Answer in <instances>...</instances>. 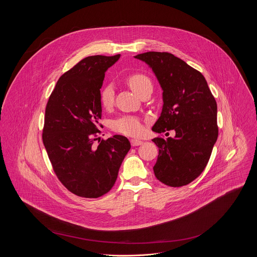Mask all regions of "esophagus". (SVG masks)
Returning <instances> with one entry per match:
<instances>
[{"instance_id":"esophagus-1","label":"esophagus","mask_w":257,"mask_h":257,"mask_svg":"<svg viewBox=\"0 0 257 257\" xmlns=\"http://www.w3.org/2000/svg\"><path fill=\"white\" fill-rule=\"evenodd\" d=\"M131 144L133 147H138V146H141L144 144L143 141H140V140H132L131 141Z\"/></svg>"}]
</instances>
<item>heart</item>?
I'll use <instances>...</instances> for the list:
<instances>
[{
  "instance_id": "b5f03b06",
  "label": "heart",
  "mask_w": 257,
  "mask_h": 257,
  "mask_svg": "<svg viewBox=\"0 0 257 257\" xmlns=\"http://www.w3.org/2000/svg\"><path fill=\"white\" fill-rule=\"evenodd\" d=\"M126 84L140 95L147 88L152 89V81L143 72H133L125 76ZM100 104L104 109L109 110L114 102V89L110 84L104 85L99 93ZM113 131L128 137H139L144 133V121L135 115H124L112 121Z\"/></svg>"
}]
</instances>
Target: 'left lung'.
<instances>
[{
	"label": "left lung",
	"instance_id": "obj_1",
	"mask_svg": "<svg viewBox=\"0 0 257 257\" xmlns=\"http://www.w3.org/2000/svg\"><path fill=\"white\" fill-rule=\"evenodd\" d=\"M135 57L152 68L163 90V109L152 131L176 133L173 139L152 140L159 148L155 177L170 187L188 185L204 171L217 142V102L203 74L172 53L149 51Z\"/></svg>",
	"mask_w": 257,
	"mask_h": 257
}]
</instances>
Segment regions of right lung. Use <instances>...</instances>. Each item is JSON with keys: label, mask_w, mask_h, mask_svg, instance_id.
Instances as JSON below:
<instances>
[{"label": "right lung", "mask_w": 257, "mask_h": 257, "mask_svg": "<svg viewBox=\"0 0 257 257\" xmlns=\"http://www.w3.org/2000/svg\"><path fill=\"white\" fill-rule=\"evenodd\" d=\"M119 56L82 59L58 79L46 104L42 142L48 158L58 180L82 198L107 194L131 149L128 140L118 135L95 145L102 125L100 89Z\"/></svg>", "instance_id": "right-lung-1"}]
</instances>
